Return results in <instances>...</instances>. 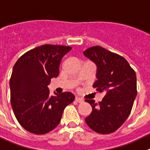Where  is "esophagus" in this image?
<instances>
[{
	"instance_id": "1",
	"label": "esophagus",
	"mask_w": 150,
	"mask_h": 150,
	"mask_svg": "<svg viewBox=\"0 0 150 150\" xmlns=\"http://www.w3.org/2000/svg\"><path fill=\"white\" fill-rule=\"evenodd\" d=\"M75 101L78 103H82L83 101H84V100H83L82 98H80V97H75Z\"/></svg>"
}]
</instances>
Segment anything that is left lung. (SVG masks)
<instances>
[{
  "label": "left lung",
  "mask_w": 150,
  "mask_h": 150,
  "mask_svg": "<svg viewBox=\"0 0 150 150\" xmlns=\"http://www.w3.org/2000/svg\"><path fill=\"white\" fill-rule=\"evenodd\" d=\"M84 56L97 66V80L93 88L105 96L101 102L86 100L92 112L86 123L95 132L108 134L118 130L126 121L137 96L135 71L123 57L94 46L84 51Z\"/></svg>",
  "instance_id": "8db88e82"
}]
</instances>
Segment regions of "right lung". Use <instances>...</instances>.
<instances>
[{
  "instance_id": "right-lung-1",
  "label": "right lung",
  "mask_w": 150,
  "mask_h": 150,
  "mask_svg": "<svg viewBox=\"0 0 150 150\" xmlns=\"http://www.w3.org/2000/svg\"><path fill=\"white\" fill-rule=\"evenodd\" d=\"M71 49L44 44L21 56L10 77V102L16 118L28 132L44 134L59 125L65 108L75 100L70 92L51 96L47 85L59 73L62 58Z\"/></svg>"
}]
</instances>
